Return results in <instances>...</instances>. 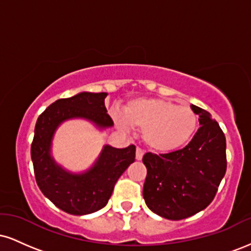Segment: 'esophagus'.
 I'll return each instance as SVG.
<instances>
[{
  "label": "esophagus",
  "instance_id": "esophagus-1",
  "mask_svg": "<svg viewBox=\"0 0 251 251\" xmlns=\"http://www.w3.org/2000/svg\"><path fill=\"white\" fill-rule=\"evenodd\" d=\"M144 153H145V152H144L143 149L137 148V150H135V159H137V160H142Z\"/></svg>",
  "mask_w": 251,
  "mask_h": 251
}]
</instances>
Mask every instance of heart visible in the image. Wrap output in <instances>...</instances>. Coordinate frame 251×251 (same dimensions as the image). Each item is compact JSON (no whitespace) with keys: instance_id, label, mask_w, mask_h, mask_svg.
Listing matches in <instances>:
<instances>
[{"instance_id":"heart-1","label":"heart","mask_w":251,"mask_h":251,"mask_svg":"<svg viewBox=\"0 0 251 251\" xmlns=\"http://www.w3.org/2000/svg\"><path fill=\"white\" fill-rule=\"evenodd\" d=\"M118 118L123 128L143 129L145 143L157 152H172L190 143L200 125L198 114L190 106L159 98L131 100Z\"/></svg>"}]
</instances>
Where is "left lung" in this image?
<instances>
[{
  "mask_svg": "<svg viewBox=\"0 0 251 251\" xmlns=\"http://www.w3.org/2000/svg\"><path fill=\"white\" fill-rule=\"evenodd\" d=\"M201 127L185 148L164 154H144L148 169L143 196L154 214L179 221L214 201L226 171V135L211 114L191 105Z\"/></svg>",
  "mask_w": 251,
  "mask_h": 251,
  "instance_id": "obj_1",
  "label": "left lung"
}]
</instances>
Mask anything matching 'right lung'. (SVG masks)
<instances>
[{"instance_id": "1", "label": "right lung", "mask_w": 251, "mask_h": 251, "mask_svg": "<svg viewBox=\"0 0 251 251\" xmlns=\"http://www.w3.org/2000/svg\"><path fill=\"white\" fill-rule=\"evenodd\" d=\"M107 93H82L59 99L37 118L30 154L34 175L42 194L62 211L87 215L102 209L113 192L117 180L134 162L135 146L114 149L106 145L94 166L81 175H72L50 157V144L57 126L71 118H85L99 127H111L107 114Z\"/></svg>"}]
</instances>
